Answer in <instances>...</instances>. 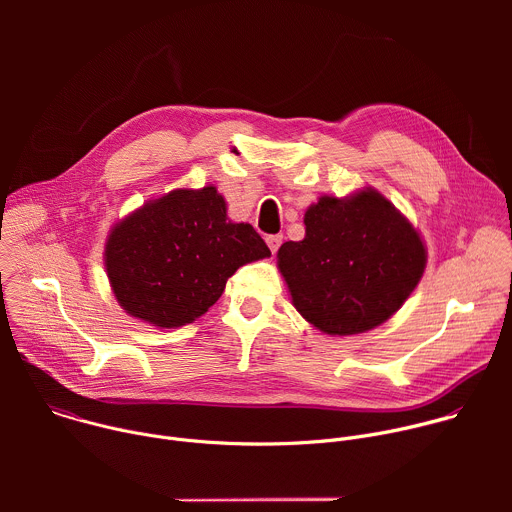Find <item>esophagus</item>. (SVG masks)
<instances>
[{"label": "esophagus", "instance_id": "obj_1", "mask_svg": "<svg viewBox=\"0 0 512 512\" xmlns=\"http://www.w3.org/2000/svg\"><path fill=\"white\" fill-rule=\"evenodd\" d=\"M265 241H267V247L271 249V253H277V249H279L283 237H281V235H271V237H267Z\"/></svg>", "mask_w": 512, "mask_h": 512}]
</instances>
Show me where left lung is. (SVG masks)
<instances>
[{"label":"left lung","instance_id":"8db88e82","mask_svg":"<svg viewBox=\"0 0 512 512\" xmlns=\"http://www.w3.org/2000/svg\"><path fill=\"white\" fill-rule=\"evenodd\" d=\"M304 241L277 259L296 310L330 336L373 330L409 298L425 269V247L379 192L322 196L306 210Z\"/></svg>","mask_w":512,"mask_h":512}]
</instances>
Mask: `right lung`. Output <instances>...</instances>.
<instances>
[{
    "label": "right lung",
    "instance_id": "obj_1",
    "mask_svg": "<svg viewBox=\"0 0 512 512\" xmlns=\"http://www.w3.org/2000/svg\"><path fill=\"white\" fill-rule=\"evenodd\" d=\"M271 251L247 223L227 221L214 186L174 190L111 231L105 267L123 310L160 328L190 324L223 296L227 279Z\"/></svg>",
    "mask_w": 512,
    "mask_h": 512
}]
</instances>
